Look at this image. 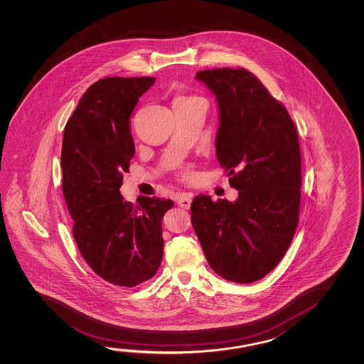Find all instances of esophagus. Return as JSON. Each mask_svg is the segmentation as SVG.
<instances>
[{
  "label": "esophagus",
  "instance_id": "34e87169",
  "mask_svg": "<svg viewBox=\"0 0 364 364\" xmlns=\"http://www.w3.org/2000/svg\"><path fill=\"white\" fill-rule=\"evenodd\" d=\"M178 205L181 207V208L189 209L191 208V194H186V193H183V194H180L179 197H178Z\"/></svg>",
  "mask_w": 364,
  "mask_h": 364
}]
</instances>
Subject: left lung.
<instances>
[{"mask_svg":"<svg viewBox=\"0 0 364 364\" xmlns=\"http://www.w3.org/2000/svg\"><path fill=\"white\" fill-rule=\"evenodd\" d=\"M220 107L215 155L236 202L199 194L191 223L210 268L235 283L262 279L284 257L301 202V151L286 107L245 68L199 71Z\"/></svg>","mask_w":364,"mask_h":364,"instance_id":"obj_1","label":"left lung"}]
</instances>
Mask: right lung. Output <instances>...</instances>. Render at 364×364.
Masks as SVG:
<instances>
[{
    "label": "right lung",
    "instance_id": "add662e5",
    "mask_svg": "<svg viewBox=\"0 0 364 364\" xmlns=\"http://www.w3.org/2000/svg\"><path fill=\"white\" fill-rule=\"evenodd\" d=\"M155 77H105L86 90L63 132L62 189L78 250L114 286H138L156 274L164 252L162 217L173 200L120 194L134 156L131 118Z\"/></svg>",
    "mask_w": 364,
    "mask_h": 364
}]
</instances>
